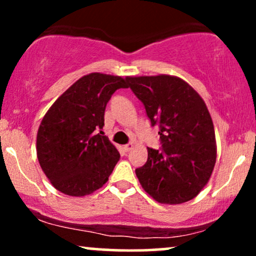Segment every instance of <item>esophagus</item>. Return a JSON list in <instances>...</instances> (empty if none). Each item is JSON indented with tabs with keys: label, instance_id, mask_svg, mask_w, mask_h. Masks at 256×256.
<instances>
[{
	"label": "esophagus",
	"instance_id": "34e87169",
	"mask_svg": "<svg viewBox=\"0 0 256 256\" xmlns=\"http://www.w3.org/2000/svg\"><path fill=\"white\" fill-rule=\"evenodd\" d=\"M132 148H134V144H132V143H128V144L124 146V150L125 152H130Z\"/></svg>",
	"mask_w": 256,
	"mask_h": 256
}]
</instances>
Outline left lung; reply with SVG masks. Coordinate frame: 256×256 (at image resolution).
I'll list each match as a JSON object with an SVG mask.
<instances>
[{
	"instance_id": "left-lung-1",
	"label": "left lung",
	"mask_w": 256,
	"mask_h": 256,
	"mask_svg": "<svg viewBox=\"0 0 256 256\" xmlns=\"http://www.w3.org/2000/svg\"><path fill=\"white\" fill-rule=\"evenodd\" d=\"M128 88L144 104L152 126L158 125L161 149L148 148L136 170L155 201L180 204L198 195L216 160L214 126L201 96L183 79L168 74L128 77Z\"/></svg>"
}]
</instances>
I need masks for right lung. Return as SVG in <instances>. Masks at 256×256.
Returning <instances> with one entry per match:
<instances>
[{"mask_svg":"<svg viewBox=\"0 0 256 256\" xmlns=\"http://www.w3.org/2000/svg\"><path fill=\"white\" fill-rule=\"evenodd\" d=\"M128 88L118 76L90 73L79 78L49 108L37 132V158L55 189L85 196L104 186L120 154L104 132L112 95Z\"/></svg>","mask_w":256,"mask_h":256,"instance_id":"1","label":"right lung"}]
</instances>
